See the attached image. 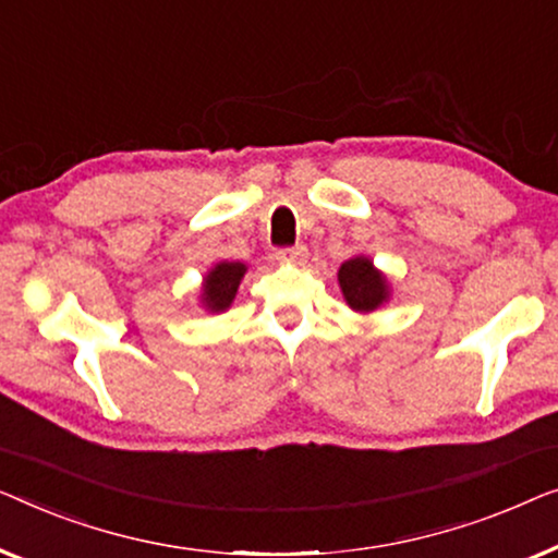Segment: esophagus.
<instances>
[{"mask_svg":"<svg viewBox=\"0 0 558 558\" xmlns=\"http://www.w3.org/2000/svg\"><path fill=\"white\" fill-rule=\"evenodd\" d=\"M276 257L280 263H303L305 257H308V250L303 245H295V247H280Z\"/></svg>","mask_w":558,"mask_h":558,"instance_id":"1","label":"esophagus"}]
</instances>
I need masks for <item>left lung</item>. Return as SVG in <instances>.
Segmentation results:
<instances>
[{"mask_svg": "<svg viewBox=\"0 0 558 558\" xmlns=\"http://www.w3.org/2000/svg\"><path fill=\"white\" fill-rule=\"evenodd\" d=\"M343 298L354 311H374L387 301V278L366 257H354L339 270Z\"/></svg>", "mask_w": 558, "mask_h": 558, "instance_id": "obj_1", "label": "left lung"}]
</instances>
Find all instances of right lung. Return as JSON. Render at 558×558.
<instances>
[{"label":"right lung","mask_w":558,"mask_h":558,"mask_svg":"<svg viewBox=\"0 0 558 558\" xmlns=\"http://www.w3.org/2000/svg\"><path fill=\"white\" fill-rule=\"evenodd\" d=\"M245 270L247 268L242 263H219L217 268L204 278V303H207L209 311L230 308Z\"/></svg>","instance_id":"right-lung-1"}]
</instances>
